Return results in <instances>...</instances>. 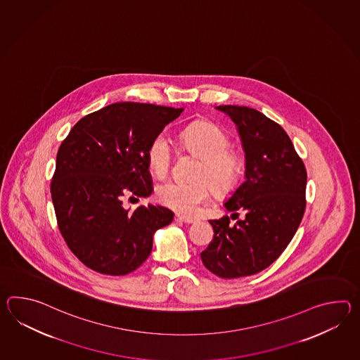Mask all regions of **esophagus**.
<instances>
[{"label":"esophagus","instance_id":"esophagus-1","mask_svg":"<svg viewBox=\"0 0 360 360\" xmlns=\"http://www.w3.org/2000/svg\"><path fill=\"white\" fill-rule=\"evenodd\" d=\"M174 219H176V222H182V224H195V219H193V218L182 216V214H176Z\"/></svg>","mask_w":360,"mask_h":360}]
</instances>
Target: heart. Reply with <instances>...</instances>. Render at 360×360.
<instances>
[{"label": "heart", "instance_id": "obj_1", "mask_svg": "<svg viewBox=\"0 0 360 360\" xmlns=\"http://www.w3.org/2000/svg\"><path fill=\"white\" fill-rule=\"evenodd\" d=\"M184 146L202 158L199 178L208 179L218 191L229 190L240 172V159L229 151L230 139L224 130L212 122H198L182 133ZM148 167L159 178L167 176L172 164V148L164 136L153 138L147 151ZM210 196L207 181H168L156 188V198L162 205L184 214H193Z\"/></svg>", "mask_w": 360, "mask_h": 360}]
</instances>
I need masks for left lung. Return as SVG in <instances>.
Returning a JSON list of instances; mask_svg holds the SVG:
<instances>
[{"instance_id": "8db88e82", "label": "left lung", "mask_w": 360, "mask_h": 360, "mask_svg": "<svg viewBox=\"0 0 360 360\" xmlns=\"http://www.w3.org/2000/svg\"><path fill=\"white\" fill-rule=\"evenodd\" d=\"M216 110L236 125L245 158L244 182L224 201V208L244 210L245 218L233 226L227 216L210 219L214 236L200 256L209 271L235 279L269 267L293 239L304 217L307 174L279 124L249 107Z\"/></svg>"}]
</instances>
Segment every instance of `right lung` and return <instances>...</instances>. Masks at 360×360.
Returning <instances> with one entry per match:
<instances>
[{"mask_svg": "<svg viewBox=\"0 0 360 360\" xmlns=\"http://www.w3.org/2000/svg\"><path fill=\"white\" fill-rule=\"evenodd\" d=\"M184 108L120 102L82 117L56 155L51 199L68 248L89 269L127 275L150 256L153 235L174 213L148 204L133 212L122 196L153 191L147 151Z\"/></svg>", "mask_w": 360, "mask_h": 360, "instance_id": "1", "label": "right lung"}]
</instances>
